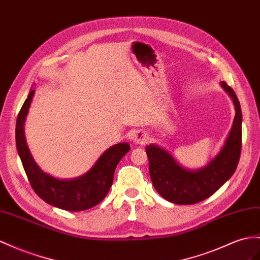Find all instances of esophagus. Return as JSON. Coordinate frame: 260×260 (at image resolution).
Returning <instances> with one entry per match:
<instances>
[{
    "label": "esophagus",
    "mask_w": 260,
    "mask_h": 260,
    "mask_svg": "<svg viewBox=\"0 0 260 260\" xmlns=\"http://www.w3.org/2000/svg\"><path fill=\"white\" fill-rule=\"evenodd\" d=\"M149 139V134L144 129H138L135 132L134 136H133V141H134L135 144L139 145H144L148 142Z\"/></svg>",
    "instance_id": "esophagus-1"
}]
</instances>
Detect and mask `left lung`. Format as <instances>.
Instances as JSON below:
<instances>
[{
	"label": "left lung",
	"instance_id": "left-lung-1",
	"mask_svg": "<svg viewBox=\"0 0 260 260\" xmlns=\"http://www.w3.org/2000/svg\"><path fill=\"white\" fill-rule=\"evenodd\" d=\"M221 85L233 99L236 113L225 145L209 165L196 171L187 170L167 150L155 145L146 148L152 184L158 193L169 202L183 205L201 202L214 194L237 168L242 150L241 104L228 83L222 81Z\"/></svg>",
	"mask_w": 260,
	"mask_h": 260
}]
</instances>
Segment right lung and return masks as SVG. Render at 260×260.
<instances>
[{
	"instance_id": "1",
	"label": "right lung",
	"mask_w": 260,
	"mask_h": 260,
	"mask_svg": "<svg viewBox=\"0 0 260 260\" xmlns=\"http://www.w3.org/2000/svg\"><path fill=\"white\" fill-rule=\"evenodd\" d=\"M31 90L19 111L16 119V148L26 176L35 193L46 203L66 211H83L95 206L110 191L114 172L119 160L127 154L129 145L119 143L105 150L94 166L82 177L72 180H60L51 177L38 167L26 145L24 122L28 113L32 95Z\"/></svg>"
}]
</instances>
